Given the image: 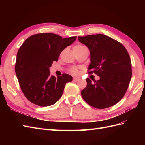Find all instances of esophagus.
<instances>
[{
  "label": "esophagus",
  "instance_id": "obj_1",
  "mask_svg": "<svg viewBox=\"0 0 145 145\" xmlns=\"http://www.w3.org/2000/svg\"><path fill=\"white\" fill-rule=\"evenodd\" d=\"M80 80V79L79 78H76V77H74V78H73V81H75V82L79 81Z\"/></svg>",
  "mask_w": 145,
  "mask_h": 145
}]
</instances>
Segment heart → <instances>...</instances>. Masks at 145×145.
Here are the masks:
<instances>
[{"label":"heart","instance_id":"b5f03b06","mask_svg":"<svg viewBox=\"0 0 145 145\" xmlns=\"http://www.w3.org/2000/svg\"><path fill=\"white\" fill-rule=\"evenodd\" d=\"M73 49L76 54L87 50V48L85 47V46L81 45V44L75 45L74 47H73ZM69 72L73 75H77L78 73V69L76 67H72L70 68Z\"/></svg>","mask_w":145,"mask_h":145}]
</instances>
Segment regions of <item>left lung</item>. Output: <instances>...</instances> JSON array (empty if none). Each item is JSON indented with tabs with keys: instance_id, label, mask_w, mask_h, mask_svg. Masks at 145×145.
Wrapping results in <instances>:
<instances>
[{
	"instance_id": "8db88e82",
	"label": "left lung",
	"mask_w": 145,
	"mask_h": 145,
	"mask_svg": "<svg viewBox=\"0 0 145 145\" xmlns=\"http://www.w3.org/2000/svg\"><path fill=\"white\" fill-rule=\"evenodd\" d=\"M78 40L90 51L88 73L99 76L82 90L84 100L90 106L104 109L122 99L128 88L132 71L130 55L121 43L103 34L78 37Z\"/></svg>"
}]
</instances>
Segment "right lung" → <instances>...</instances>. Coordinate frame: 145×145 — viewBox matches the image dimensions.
I'll return each instance as SVG.
<instances>
[{"label":"right lung","instance_id":"obj_1","mask_svg":"<svg viewBox=\"0 0 145 145\" xmlns=\"http://www.w3.org/2000/svg\"><path fill=\"white\" fill-rule=\"evenodd\" d=\"M76 39V36L63 39L55 33H42L29 37L21 45L15 71L21 90L30 102L48 106L61 98L65 84L73 78L66 73L55 77L50 75L49 68Z\"/></svg>","mask_w":145,"mask_h":145}]
</instances>
